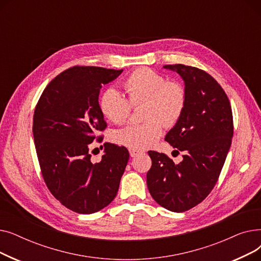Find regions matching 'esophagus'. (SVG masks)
Segmentation results:
<instances>
[{
  "instance_id": "obj_1",
  "label": "esophagus",
  "mask_w": 261,
  "mask_h": 261,
  "mask_svg": "<svg viewBox=\"0 0 261 261\" xmlns=\"http://www.w3.org/2000/svg\"><path fill=\"white\" fill-rule=\"evenodd\" d=\"M129 152H130V155L132 158L138 156V155H140L142 153V151H140V150H138V149H129Z\"/></svg>"
}]
</instances>
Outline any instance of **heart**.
<instances>
[{"label": "heart", "instance_id": "obj_1", "mask_svg": "<svg viewBox=\"0 0 261 261\" xmlns=\"http://www.w3.org/2000/svg\"><path fill=\"white\" fill-rule=\"evenodd\" d=\"M127 98L113 88L107 89L99 98L102 115L114 123L125 121L132 107L144 106L143 123H130L112 132L111 140L130 149L153 145L163 133V123L171 127L179 121L186 106V92L176 81H167L162 74L148 67L133 71L122 84Z\"/></svg>", "mask_w": 261, "mask_h": 261}]
</instances>
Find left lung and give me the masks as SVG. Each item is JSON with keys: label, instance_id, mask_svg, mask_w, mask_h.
<instances>
[{"label": "left lung", "instance_id": "left-lung-1", "mask_svg": "<svg viewBox=\"0 0 261 261\" xmlns=\"http://www.w3.org/2000/svg\"><path fill=\"white\" fill-rule=\"evenodd\" d=\"M164 67L185 84L184 112L165 136L183 160L174 164L165 153L148 151L152 165L147 186L161 206L183 213L206 198L219 179L234 133L232 113L227 95L210 74L184 64Z\"/></svg>", "mask_w": 261, "mask_h": 261}]
</instances>
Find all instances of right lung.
<instances>
[{
    "label": "right lung",
    "instance_id": "right-lung-1",
    "mask_svg": "<svg viewBox=\"0 0 261 261\" xmlns=\"http://www.w3.org/2000/svg\"><path fill=\"white\" fill-rule=\"evenodd\" d=\"M122 70L73 66L55 77L36 106L33 133L44 182L60 203L78 214H93L113 201L129 161L126 147L103 144L93 162L90 145L107 128L99 109L102 85ZM102 147V146H101Z\"/></svg>",
    "mask_w": 261,
    "mask_h": 261
}]
</instances>
